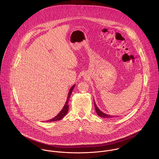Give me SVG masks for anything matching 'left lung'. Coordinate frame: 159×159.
I'll list each match as a JSON object with an SVG mask.
<instances>
[{
    "instance_id": "8db88e82",
    "label": "left lung",
    "mask_w": 159,
    "mask_h": 159,
    "mask_svg": "<svg viewBox=\"0 0 159 159\" xmlns=\"http://www.w3.org/2000/svg\"><path fill=\"white\" fill-rule=\"evenodd\" d=\"M94 106H95V110H96L97 114H98V116L102 117H107V118H111V117H114V116H111V115H109V114H107L104 113H103L102 111H101L98 109V108L97 107V105H96L95 102H94Z\"/></svg>"
}]
</instances>
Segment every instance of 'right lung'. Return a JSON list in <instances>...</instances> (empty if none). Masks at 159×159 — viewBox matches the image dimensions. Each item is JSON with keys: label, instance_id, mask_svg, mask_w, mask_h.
Returning a JSON list of instances; mask_svg holds the SVG:
<instances>
[{"label": "right lung", "instance_id": "1", "mask_svg": "<svg viewBox=\"0 0 159 159\" xmlns=\"http://www.w3.org/2000/svg\"><path fill=\"white\" fill-rule=\"evenodd\" d=\"M75 85H73L70 89V91L68 92V95H67V101H66V103L64 107V108H62V110L60 111V113L58 114L56 116H55L54 118L50 119V120H47L46 122H53V121H57V120H59L61 119H62L64 116H66L67 113H68V100L70 99V97L71 94V92L73 90L74 88H75Z\"/></svg>", "mask_w": 159, "mask_h": 159}]
</instances>
